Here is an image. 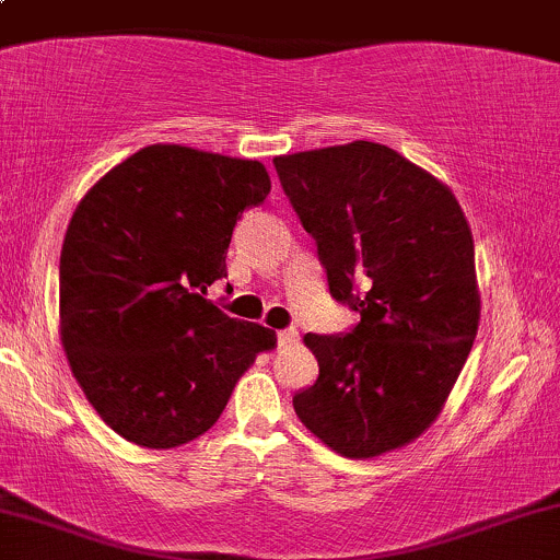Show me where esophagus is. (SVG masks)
<instances>
[{
  "instance_id": "34e87169",
  "label": "esophagus",
  "mask_w": 560,
  "mask_h": 560,
  "mask_svg": "<svg viewBox=\"0 0 560 560\" xmlns=\"http://www.w3.org/2000/svg\"><path fill=\"white\" fill-rule=\"evenodd\" d=\"M276 337H279V348H287V346H294V342L300 340V331L298 329H281Z\"/></svg>"
}]
</instances>
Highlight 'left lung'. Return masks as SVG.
I'll list each match as a JSON object with an SVG mask.
<instances>
[{
	"mask_svg": "<svg viewBox=\"0 0 560 560\" xmlns=\"http://www.w3.org/2000/svg\"><path fill=\"white\" fill-rule=\"evenodd\" d=\"M273 164L331 298L361 316L348 335H305L318 380L294 393V411L342 457L401 450L441 415L476 340L468 218L439 177L370 140Z\"/></svg>",
	"mask_w": 560,
	"mask_h": 560,
	"instance_id": "1",
	"label": "left lung"
}]
</instances>
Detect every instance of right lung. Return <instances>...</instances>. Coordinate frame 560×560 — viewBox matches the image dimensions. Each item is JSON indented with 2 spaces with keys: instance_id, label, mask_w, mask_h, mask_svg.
Here are the masks:
<instances>
[{
  "instance_id": "obj_1",
  "label": "right lung",
  "mask_w": 560,
  "mask_h": 560,
  "mask_svg": "<svg viewBox=\"0 0 560 560\" xmlns=\"http://www.w3.org/2000/svg\"><path fill=\"white\" fill-rule=\"evenodd\" d=\"M260 162L145 145L92 186L60 249V342L92 409L121 439L175 450L223 415L276 331L207 300Z\"/></svg>"
}]
</instances>
